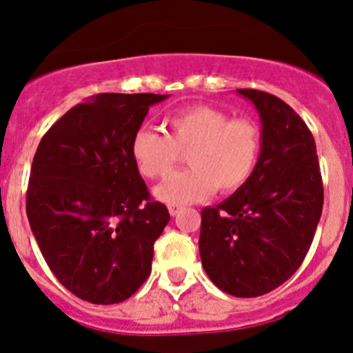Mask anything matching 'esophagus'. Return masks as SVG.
<instances>
[{"label":"esophagus","instance_id":"34e87169","mask_svg":"<svg viewBox=\"0 0 353 353\" xmlns=\"http://www.w3.org/2000/svg\"><path fill=\"white\" fill-rule=\"evenodd\" d=\"M181 211H183V206H179V204H169L170 216H177Z\"/></svg>","mask_w":353,"mask_h":353}]
</instances>
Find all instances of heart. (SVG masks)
<instances>
[{"label": "heart", "instance_id": "b5f03b06", "mask_svg": "<svg viewBox=\"0 0 353 353\" xmlns=\"http://www.w3.org/2000/svg\"><path fill=\"white\" fill-rule=\"evenodd\" d=\"M165 123L168 135L139 129L130 141V156L147 179L168 177L179 152H188L185 162L191 168L156 188L164 203H194L214 189L238 191L253 176L261 154V130L254 120L231 119L219 108L194 105L169 115Z\"/></svg>", "mask_w": 353, "mask_h": 353}]
</instances>
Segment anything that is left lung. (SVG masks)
I'll return each instance as SVG.
<instances>
[{
	"mask_svg": "<svg viewBox=\"0 0 353 353\" xmlns=\"http://www.w3.org/2000/svg\"><path fill=\"white\" fill-rule=\"evenodd\" d=\"M261 120V154L250 181L201 211L199 253L209 280L239 298L270 293L300 268L323 208L315 139L288 103L238 88Z\"/></svg>",
	"mask_w": 353,
	"mask_h": 353,
	"instance_id": "1",
	"label": "left lung"
}]
</instances>
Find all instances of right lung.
<instances>
[{
    "label": "right lung",
    "mask_w": 353,
    "mask_h": 353,
    "mask_svg": "<svg viewBox=\"0 0 353 353\" xmlns=\"http://www.w3.org/2000/svg\"><path fill=\"white\" fill-rule=\"evenodd\" d=\"M169 95L99 94L72 107L33 157L26 214L46 265L95 305L132 296L152 268L170 216L150 199L130 141L149 107Z\"/></svg>",
    "instance_id": "right-lung-1"
}]
</instances>
